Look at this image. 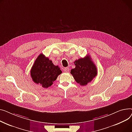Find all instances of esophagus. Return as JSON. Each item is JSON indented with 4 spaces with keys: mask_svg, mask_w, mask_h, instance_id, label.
<instances>
[{
    "mask_svg": "<svg viewBox=\"0 0 132 132\" xmlns=\"http://www.w3.org/2000/svg\"><path fill=\"white\" fill-rule=\"evenodd\" d=\"M64 71L65 72H69V68H65L64 69Z\"/></svg>",
    "mask_w": 132,
    "mask_h": 132,
    "instance_id": "34e87169",
    "label": "esophagus"
}]
</instances>
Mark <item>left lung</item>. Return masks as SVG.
<instances>
[{
    "instance_id": "left-lung-1",
    "label": "left lung",
    "mask_w": 132,
    "mask_h": 132,
    "mask_svg": "<svg viewBox=\"0 0 132 132\" xmlns=\"http://www.w3.org/2000/svg\"><path fill=\"white\" fill-rule=\"evenodd\" d=\"M74 63L76 67L71 70L70 73L81 86H86L97 75V68L89 55L76 60Z\"/></svg>"
}]
</instances>
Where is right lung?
<instances>
[{
    "label": "right lung",
    "mask_w": 132,
    "mask_h": 132,
    "mask_svg": "<svg viewBox=\"0 0 132 132\" xmlns=\"http://www.w3.org/2000/svg\"><path fill=\"white\" fill-rule=\"evenodd\" d=\"M61 73L58 65H54L52 61L43 54L38 56L30 71L32 80L40 84L44 88L51 86Z\"/></svg>",
    "instance_id": "add662e5"
}]
</instances>
